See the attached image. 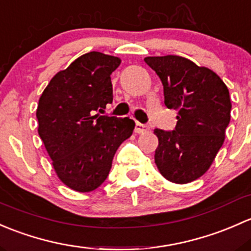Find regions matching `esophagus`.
Returning a JSON list of instances; mask_svg holds the SVG:
<instances>
[{
	"label": "esophagus",
	"mask_w": 251,
	"mask_h": 251,
	"mask_svg": "<svg viewBox=\"0 0 251 251\" xmlns=\"http://www.w3.org/2000/svg\"><path fill=\"white\" fill-rule=\"evenodd\" d=\"M149 129H150V126L147 125H143V123H140V122L135 123V133H138V134L146 133V131H149Z\"/></svg>",
	"instance_id": "obj_1"
}]
</instances>
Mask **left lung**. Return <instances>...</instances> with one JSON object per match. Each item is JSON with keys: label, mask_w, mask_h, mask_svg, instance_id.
<instances>
[{"label": "left lung", "mask_w": 251, "mask_h": 251, "mask_svg": "<svg viewBox=\"0 0 251 251\" xmlns=\"http://www.w3.org/2000/svg\"><path fill=\"white\" fill-rule=\"evenodd\" d=\"M144 60L161 78L165 106L177 111L174 130L154 129V162L169 181L191 182L210 168L224 144L231 120L229 92L215 72L182 56Z\"/></svg>", "instance_id": "1"}]
</instances>
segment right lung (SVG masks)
<instances>
[{
  "instance_id": "1",
  "label": "right lung",
  "mask_w": 251,
  "mask_h": 251,
  "mask_svg": "<svg viewBox=\"0 0 251 251\" xmlns=\"http://www.w3.org/2000/svg\"><path fill=\"white\" fill-rule=\"evenodd\" d=\"M120 64L100 51L83 54L50 79L38 101V135L59 179L77 192L106 180L116 151L135 126L129 117L99 113L112 102L111 74Z\"/></svg>"
}]
</instances>
